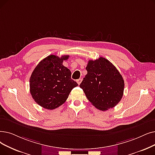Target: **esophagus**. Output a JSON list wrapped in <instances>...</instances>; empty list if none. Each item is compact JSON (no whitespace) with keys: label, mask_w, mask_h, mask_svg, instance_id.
<instances>
[{"label":"esophagus","mask_w":155,"mask_h":155,"mask_svg":"<svg viewBox=\"0 0 155 155\" xmlns=\"http://www.w3.org/2000/svg\"><path fill=\"white\" fill-rule=\"evenodd\" d=\"M82 78H79V79H78V80H77V84H78V85H80V83L82 82Z\"/></svg>","instance_id":"34e87169"}]
</instances>
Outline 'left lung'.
Masks as SVG:
<instances>
[{
	"mask_svg": "<svg viewBox=\"0 0 155 155\" xmlns=\"http://www.w3.org/2000/svg\"><path fill=\"white\" fill-rule=\"evenodd\" d=\"M87 74L80 85L87 98L97 109L106 111L115 107L122 99L124 80L120 72L107 59L89 60Z\"/></svg>",
	"mask_w": 155,
	"mask_h": 155,
	"instance_id": "obj_1",
	"label": "left lung"
}]
</instances>
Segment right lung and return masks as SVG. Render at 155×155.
<instances>
[{"instance_id": "add662e5", "label": "right lung", "mask_w": 155, "mask_h": 155, "mask_svg": "<svg viewBox=\"0 0 155 155\" xmlns=\"http://www.w3.org/2000/svg\"><path fill=\"white\" fill-rule=\"evenodd\" d=\"M61 58L49 55L40 61L31 73L30 91L35 101L48 110H54L62 105L71 90L78 84L71 78V71L64 66Z\"/></svg>"}]
</instances>
